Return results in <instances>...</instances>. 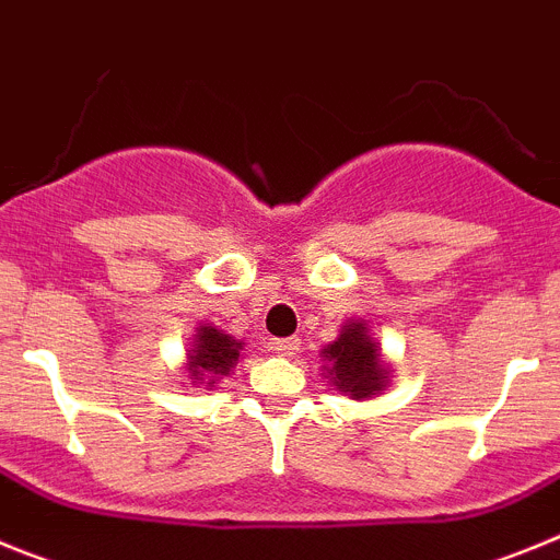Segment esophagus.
I'll list each match as a JSON object with an SVG mask.
<instances>
[{"instance_id": "obj_1", "label": "esophagus", "mask_w": 560, "mask_h": 560, "mask_svg": "<svg viewBox=\"0 0 560 560\" xmlns=\"http://www.w3.org/2000/svg\"><path fill=\"white\" fill-rule=\"evenodd\" d=\"M300 345H303V341L296 339V336H289V339H277L275 350L280 355H294L296 350H300Z\"/></svg>"}]
</instances>
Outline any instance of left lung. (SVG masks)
Segmentation results:
<instances>
[{
  "label": "left lung",
  "instance_id": "obj_1",
  "mask_svg": "<svg viewBox=\"0 0 560 560\" xmlns=\"http://www.w3.org/2000/svg\"><path fill=\"white\" fill-rule=\"evenodd\" d=\"M323 355L330 364L325 378L353 400L373 398L387 387L389 370L381 361L378 341L370 336L368 323L361 319H350L341 328L339 339L323 350Z\"/></svg>",
  "mask_w": 560,
  "mask_h": 560
}]
</instances>
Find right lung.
Here are the masks:
<instances>
[{"mask_svg": "<svg viewBox=\"0 0 560 560\" xmlns=\"http://www.w3.org/2000/svg\"><path fill=\"white\" fill-rule=\"evenodd\" d=\"M241 350H244V341H237L235 336L212 328V325H201L196 330L190 353H187V373L196 378V384H205L207 378V387H212L221 375H230Z\"/></svg>", "mask_w": 560, "mask_h": 560, "instance_id": "add662e5", "label": "right lung"}]
</instances>
